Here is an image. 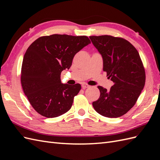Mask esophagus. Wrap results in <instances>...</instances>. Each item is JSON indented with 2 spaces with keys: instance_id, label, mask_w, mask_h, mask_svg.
I'll return each mask as SVG.
<instances>
[{
  "instance_id": "esophagus-1",
  "label": "esophagus",
  "mask_w": 160,
  "mask_h": 160,
  "mask_svg": "<svg viewBox=\"0 0 160 160\" xmlns=\"http://www.w3.org/2000/svg\"><path fill=\"white\" fill-rule=\"evenodd\" d=\"M82 87L83 89H87V88L90 87V86L89 85V84H87L86 83H84V84H82Z\"/></svg>"
}]
</instances>
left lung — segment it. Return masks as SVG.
<instances>
[{
  "mask_svg": "<svg viewBox=\"0 0 160 160\" xmlns=\"http://www.w3.org/2000/svg\"><path fill=\"white\" fill-rule=\"evenodd\" d=\"M89 38L102 56L103 71L113 82L108 91L98 87L100 96L93 107L102 116L120 117L134 106L144 89L146 74L140 54L131 43L120 37L104 35Z\"/></svg>",
  "mask_w": 160,
  "mask_h": 160,
  "instance_id": "obj_1",
  "label": "left lung"
}]
</instances>
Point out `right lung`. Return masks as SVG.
Wrapping results in <instances>:
<instances>
[{
	"label": "right lung",
	"instance_id": "add662e5",
	"mask_svg": "<svg viewBox=\"0 0 160 160\" xmlns=\"http://www.w3.org/2000/svg\"><path fill=\"white\" fill-rule=\"evenodd\" d=\"M90 43L86 36L53 34L40 37L28 47L20 80L24 93L39 114L56 118L70 109L81 85L61 83L60 74L69 69L74 56Z\"/></svg>",
	"mask_w": 160,
	"mask_h": 160
}]
</instances>
